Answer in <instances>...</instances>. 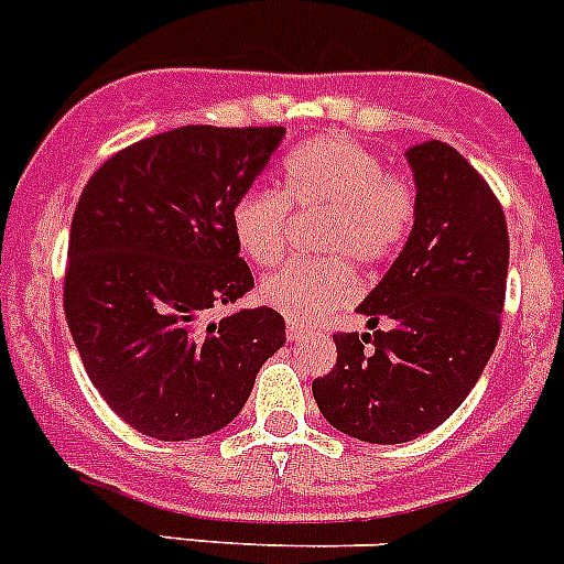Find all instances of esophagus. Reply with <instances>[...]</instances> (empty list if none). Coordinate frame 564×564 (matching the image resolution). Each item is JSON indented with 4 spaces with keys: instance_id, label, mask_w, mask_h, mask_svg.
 Segmentation results:
<instances>
[{
    "instance_id": "1",
    "label": "esophagus",
    "mask_w": 564,
    "mask_h": 564,
    "mask_svg": "<svg viewBox=\"0 0 564 564\" xmlns=\"http://www.w3.org/2000/svg\"><path fill=\"white\" fill-rule=\"evenodd\" d=\"M307 327L305 325H296V322H288V338H291V341H299V338H305L307 336Z\"/></svg>"
}]
</instances>
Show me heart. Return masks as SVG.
Returning <instances> with one entry per match:
<instances>
[{"label": "heart", "mask_w": 564, "mask_h": 564, "mask_svg": "<svg viewBox=\"0 0 564 564\" xmlns=\"http://www.w3.org/2000/svg\"><path fill=\"white\" fill-rule=\"evenodd\" d=\"M325 214L316 231V251L259 285V299L291 322H316L352 302L358 276L350 259L378 265L401 251L415 228V186L387 172L376 152L361 143L325 134L299 147L285 161L276 188H251L234 203L231 228L237 246L257 265L285 257L291 212Z\"/></svg>", "instance_id": "heart-1"}]
</instances>
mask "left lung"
<instances>
[{"mask_svg":"<svg viewBox=\"0 0 564 564\" xmlns=\"http://www.w3.org/2000/svg\"><path fill=\"white\" fill-rule=\"evenodd\" d=\"M406 158L415 228L358 307L370 333H336V367L313 381L322 415L367 443L415 441L466 401L506 302L508 228L491 186L449 143H417Z\"/></svg>","mask_w":564,"mask_h":564,"instance_id":"1","label":"left lung"}]
</instances>
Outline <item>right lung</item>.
<instances>
[{"instance_id": "right-lung-1", "label": "right lung", "mask_w": 564, "mask_h": 564, "mask_svg": "<svg viewBox=\"0 0 564 564\" xmlns=\"http://www.w3.org/2000/svg\"><path fill=\"white\" fill-rule=\"evenodd\" d=\"M282 138V127H177L115 152L78 197L67 325L89 381L143 435L223 430L285 344L271 307L212 318L253 288L231 212Z\"/></svg>"}]
</instances>
